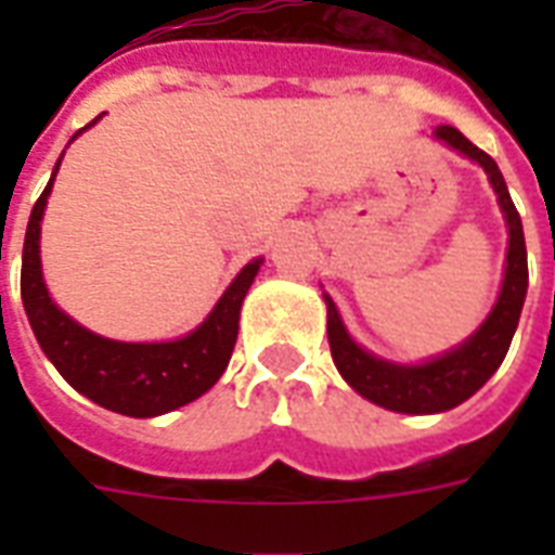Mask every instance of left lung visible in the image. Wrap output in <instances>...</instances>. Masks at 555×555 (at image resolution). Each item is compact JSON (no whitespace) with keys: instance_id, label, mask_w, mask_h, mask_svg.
Segmentation results:
<instances>
[{"instance_id":"1","label":"left lung","mask_w":555,"mask_h":555,"mask_svg":"<svg viewBox=\"0 0 555 555\" xmlns=\"http://www.w3.org/2000/svg\"><path fill=\"white\" fill-rule=\"evenodd\" d=\"M435 138L449 143L452 150L464 152L466 158L481 164L483 172L490 176L492 190L499 195L504 218H507V270H504L499 302L487 317V322L466 339L464 346L438 357V360H431V363L395 365L371 357L369 351L357 346L354 339L348 337V331L343 328L337 305L331 302V296H325V305H328V346L339 374L365 400L383 405V409H391V412L405 414L447 412V409H455L457 403H464L466 397H473L495 374V369L504 363L527 296L525 230H521V218H518L516 204L509 198L499 164L487 152L478 150L473 141H466L455 126H438Z\"/></svg>"}]
</instances>
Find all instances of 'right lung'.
Here are the masks:
<instances>
[{
    "instance_id": "add662e5",
    "label": "right lung",
    "mask_w": 555,
    "mask_h": 555,
    "mask_svg": "<svg viewBox=\"0 0 555 555\" xmlns=\"http://www.w3.org/2000/svg\"><path fill=\"white\" fill-rule=\"evenodd\" d=\"M56 169H60V160H56L54 176ZM54 176L30 209L25 247H22V302H25L30 328L37 334V343L48 360L56 365V371L80 395L103 409L129 414V417H155V414L192 403L195 397L216 386V379L224 374L230 363L235 337H238V311L261 261H250L233 279V285L227 287L212 313L190 337L176 339V343H115V339L98 337L77 325L72 317H65L51 302L46 282H42L39 221L46 212Z\"/></svg>"
}]
</instances>
